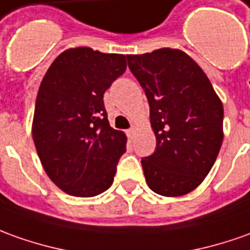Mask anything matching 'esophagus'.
Instances as JSON below:
<instances>
[{
	"mask_svg": "<svg viewBox=\"0 0 250 250\" xmlns=\"http://www.w3.org/2000/svg\"><path fill=\"white\" fill-rule=\"evenodd\" d=\"M133 132H135V129L130 128V129H128V132H126V133H128L129 137H132V135H133Z\"/></svg>",
	"mask_w": 250,
	"mask_h": 250,
	"instance_id": "esophagus-1",
	"label": "esophagus"
}]
</instances>
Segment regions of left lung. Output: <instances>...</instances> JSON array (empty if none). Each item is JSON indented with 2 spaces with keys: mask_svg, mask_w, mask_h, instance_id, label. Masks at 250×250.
<instances>
[{
  "mask_svg": "<svg viewBox=\"0 0 250 250\" xmlns=\"http://www.w3.org/2000/svg\"><path fill=\"white\" fill-rule=\"evenodd\" d=\"M149 104L156 137L154 154L142 159L148 187L175 197L200 185L223 142V106L206 73L184 51L159 49L126 56Z\"/></svg>",
  "mask_w": 250,
  "mask_h": 250,
  "instance_id": "obj_1",
  "label": "left lung"
}]
</instances>
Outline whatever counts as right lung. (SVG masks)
<instances>
[{
	"instance_id": "add662e5",
	"label": "right lung",
	"mask_w": 250,
	"mask_h": 250,
	"mask_svg": "<svg viewBox=\"0 0 250 250\" xmlns=\"http://www.w3.org/2000/svg\"><path fill=\"white\" fill-rule=\"evenodd\" d=\"M126 70L124 54L65 50L38 91L32 122L36 152L65 193L92 197L111 187L126 136L110 126L104 91Z\"/></svg>"
}]
</instances>
